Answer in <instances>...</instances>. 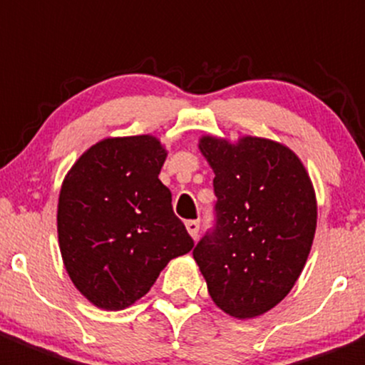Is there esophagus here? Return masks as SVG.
<instances>
[{"mask_svg": "<svg viewBox=\"0 0 365 365\" xmlns=\"http://www.w3.org/2000/svg\"><path fill=\"white\" fill-rule=\"evenodd\" d=\"M185 228H187V232H189V235L196 240L197 233H200V221H187Z\"/></svg>", "mask_w": 365, "mask_h": 365, "instance_id": "1", "label": "esophagus"}]
</instances>
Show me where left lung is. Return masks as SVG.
<instances>
[{
  "mask_svg": "<svg viewBox=\"0 0 365 365\" xmlns=\"http://www.w3.org/2000/svg\"><path fill=\"white\" fill-rule=\"evenodd\" d=\"M214 171V230L192 255L215 305L237 319L277 307L294 287L317 225L314 185L298 155L262 137L200 139Z\"/></svg>",
  "mask_w": 365,
  "mask_h": 365,
  "instance_id": "8db88e82",
  "label": "left lung"
}]
</instances>
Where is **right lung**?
Instances as JSON below:
<instances>
[{"label":"right lung","mask_w":365,"mask_h":365,"mask_svg":"<svg viewBox=\"0 0 365 365\" xmlns=\"http://www.w3.org/2000/svg\"><path fill=\"white\" fill-rule=\"evenodd\" d=\"M168 151L153 135L110 137L88 148L60 189L56 230L74 287L105 310L143 298L194 240L158 180Z\"/></svg>","instance_id":"1"}]
</instances>
